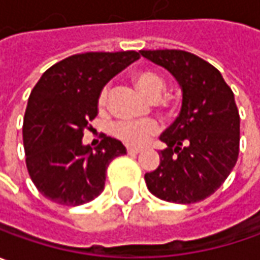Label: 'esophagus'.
<instances>
[{"label":"esophagus","mask_w":260,"mask_h":260,"mask_svg":"<svg viewBox=\"0 0 260 260\" xmlns=\"http://www.w3.org/2000/svg\"><path fill=\"white\" fill-rule=\"evenodd\" d=\"M141 151H142V148H137V147L126 148V152H128V154H131V155H132V154H138V152H141Z\"/></svg>","instance_id":"obj_1"}]
</instances>
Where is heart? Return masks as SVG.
Listing matches in <instances>:
<instances>
[{"label":"heart","instance_id":"b5f03b06","mask_svg":"<svg viewBox=\"0 0 260 260\" xmlns=\"http://www.w3.org/2000/svg\"><path fill=\"white\" fill-rule=\"evenodd\" d=\"M134 82L139 89V92L147 96L151 101H157L161 98L166 82L155 72L151 70H141L134 75ZM109 96V87L105 86L98 99L99 108H105ZM159 129L157 122L145 121V122H116L112 126L113 137L121 139L126 145L138 147L145 144L152 135H155Z\"/></svg>","mask_w":260,"mask_h":260}]
</instances>
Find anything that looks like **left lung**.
Listing matches in <instances>:
<instances>
[{"label": "left lung", "instance_id": "obj_1", "mask_svg": "<svg viewBox=\"0 0 260 260\" xmlns=\"http://www.w3.org/2000/svg\"><path fill=\"white\" fill-rule=\"evenodd\" d=\"M168 70L183 92L178 118L159 137V166L145 174L155 197L190 204L219 188L239 157L240 116L235 94L217 69L183 50H141Z\"/></svg>", "mask_w": 260, "mask_h": 260}]
</instances>
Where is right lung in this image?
Listing matches in <instances>:
<instances>
[{
	"label": "right lung",
	"mask_w": 260,
	"mask_h": 260,
	"mask_svg": "<svg viewBox=\"0 0 260 260\" xmlns=\"http://www.w3.org/2000/svg\"><path fill=\"white\" fill-rule=\"evenodd\" d=\"M138 58L132 50L75 54L47 69L34 86L24 115L25 164L46 199L80 206L103 191L106 168L126 148L105 135L92 149L82 142L83 131L98 115L103 86Z\"/></svg>",
	"instance_id": "1"
}]
</instances>
